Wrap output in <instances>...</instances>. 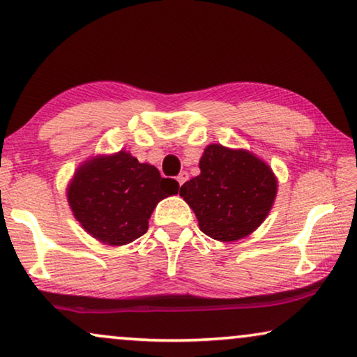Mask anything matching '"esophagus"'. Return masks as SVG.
Masks as SVG:
<instances>
[{"label":"esophagus","instance_id":"34e87169","mask_svg":"<svg viewBox=\"0 0 357 357\" xmlns=\"http://www.w3.org/2000/svg\"><path fill=\"white\" fill-rule=\"evenodd\" d=\"M187 180H188V174L185 172V170H183V172H180V174L177 175V182H178V185H183L185 182H187Z\"/></svg>","mask_w":357,"mask_h":357}]
</instances>
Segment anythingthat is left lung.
<instances>
[{
  "instance_id": "obj_1",
  "label": "left lung",
  "mask_w": 357,
  "mask_h": 357,
  "mask_svg": "<svg viewBox=\"0 0 357 357\" xmlns=\"http://www.w3.org/2000/svg\"><path fill=\"white\" fill-rule=\"evenodd\" d=\"M198 177L180 187V197L198 219L202 232L221 242L250 236L270 214L278 178L270 165L247 149L209 144Z\"/></svg>"
}]
</instances>
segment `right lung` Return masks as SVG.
<instances>
[{
  "label": "right lung",
  "instance_id": "obj_1",
  "mask_svg": "<svg viewBox=\"0 0 357 357\" xmlns=\"http://www.w3.org/2000/svg\"><path fill=\"white\" fill-rule=\"evenodd\" d=\"M177 192V180L162 178L154 165L121 149L84 160L68 183L66 198L89 236L120 247L146 234L158 203Z\"/></svg>",
  "mask_w": 357,
  "mask_h": 357
}]
</instances>
